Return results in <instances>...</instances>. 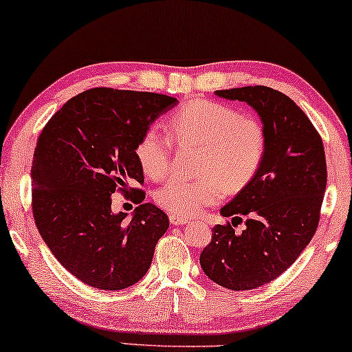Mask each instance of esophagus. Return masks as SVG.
<instances>
[{
  "mask_svg": "<svg viewBox=\"0 0 352 352\" xmlns=\"http://www.w3.org/2000/svg\"><path fill=\"white\" fill-rule=\"evenodd\" d=\"M170 223H171L173 226H181V224L189 223V219L184 218V216H179V214H175V213H170Z\"/></svg>",
  "mask_w": 352,
  "mask_h": 352,
  "instance_id": "esophagus-1",
  "label": "esophagus"
}]
</instances>
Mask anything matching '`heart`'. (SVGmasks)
Instances as JSON below:
<instances>
[{
  "mask_svg": "<svg viewBox=\"0 0 352 352\" xmlns=\"http://www.w3.org/2000/svg\"><path fill=\"white\" fill-rule=\"evenodd\" d=\"M166 134L148 128L136 144V158L151 179H163L171 168L173 142L195 146L194 179L175 177L162 186L155 201L175 214H197L228 192L248 186L261 168L267 133L261 122L213 100H192L170 115Z\"/></svg>",
  "mask_w": 352,
  "mask_h": 352,
  "instance_id": "b5f03b06",
  "label": "heart"
}]
</instances>
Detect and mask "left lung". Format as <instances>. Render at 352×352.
<instances>
[{
    "instance_id": "1",
    "label": "left lung",
    "mask_w": 352,
    "mask_h": 352,
    "mask_svg": "<svg viewBox=\"0 0 352 352\" xmlns=\"http://www.w3.org/2000/svg\"><path fill=\"white\" fill-rule=\"evenodd\" d=\"M256 110L267 133V151L256 176L221 208L232 224H218L200 254L211 280L229 290H252L277 278L311 242L327 186L324 144L306 113L267 86L214 91ZM247 215L245 229L234 221Z\"/></svg>"
}]
</instances>
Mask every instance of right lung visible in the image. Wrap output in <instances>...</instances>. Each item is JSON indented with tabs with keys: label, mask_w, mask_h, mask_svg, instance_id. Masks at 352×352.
Segmentation results:
<instances>
[{
	"label": "right lung",
	"mask_w": 352,
	"mask_h": 352,
	"mask_svg": "<svg viewBox=\"0 0 352 352\" xmlns=\"http://www.w3.org/2000/svg\"><path fill=\"white\" fill-rule=\"evenodd\" d=\"M176 104L165 94L93 88L67 100L38 138L33 218L57 261L86 285L123 290L151 267L170 221L129 184L144 182L139 138ZM115 190L140 205L129 223L111 211Z\"/></svg>",
	"instance_id": "1"
}]
</instances>
